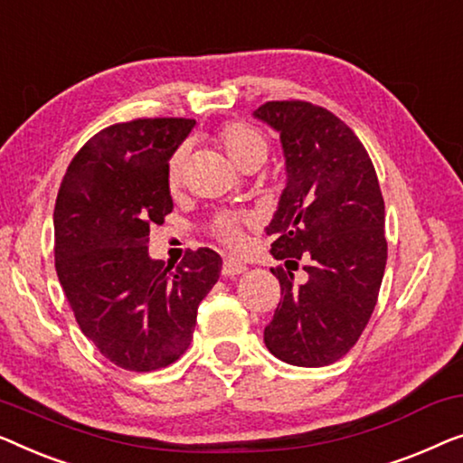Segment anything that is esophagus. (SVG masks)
Masks as SVG:
<instances>
[{
  "instance_id": "1",
  "label": "esophagus",
  "mask_w": 463,
  "mask_h": 463,
  "mask_svg": "<svg viewBox=\"0 0 463 463\" xmlns=\"http://www.w3.org/2000/svg\"><path fill=\"white\" fill-rule=\"evenodd\" d=\"M245 270H247V266L243 262H239V260H234V258H226L224 264H222V275L224 277L243 275Z\"/></svg>"
}]
</instances>
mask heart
Segmentation results:
<instances>
[{
    "label": "heart",
    "instance_id": "b5f03b06",
    "mask_svg": "<svg viewBox=\"0 0 463 463\" xmlns=\"http://www.w3.org/2000/svg\"><path fill=\"white\" fill-rule=\"evenodd\" d=\"M213 142H216V145L226 153V157H229L232 164L241 169H250L251 165L262 164L270 148V142L266 138V134L243 121L224 123V126L218 128V132L213 134ZM184 165H186V151L184 148H178V151L172 153V157H169L165 165V182L172 193H175L182 186ZM245 224H247V218L226 213V216H218L213 220L212 234L220 241V243L237 250V247L243 245Z\"/></svg>",
    "mask_w": 463,
    "mask_h": 463
}]
</instances>
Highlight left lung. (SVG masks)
<instances>
[{
	"label": "left lung",
	"instance_id": "obj_1",
	"mask_svg": "<svg viewBox=\"0 0 463 463\" xmlns=\"http://www.w3.org/2000/svg\"><path fill=\"white\" fill-rule=\"evenodd\" d=\"M281 134L288 186L266 232L281 302L264 329L277 359L325 367L359 342L386 269L383 199L363 142L331 110L306 100H270L256 113ZM305 264L307 281L293 270Z\"/></svg>",
	"mask_w": 463,
	"mask_h": 463
}]
</instances>
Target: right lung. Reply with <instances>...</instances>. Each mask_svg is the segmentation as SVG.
<instances>
[{"instance_id": "right-lung-1", "label": "right lung", "mask_w": 463, "mask_h": 463, "mask_svg": "<svg viewBox=\"0 0 463 463\" xmlns=\"http://www.w3.org/2000/svg\"><path fill=\"white\" fill-rule=\"evenodd\" d=\"M193 126L140 117L104 128L77 151L56 199V272L75 321L102 356L138 373L186 353L222 269L210 247L178 266L148 258L151 224L174 207L165 165Z\"/></svg>"}]
</instances>
